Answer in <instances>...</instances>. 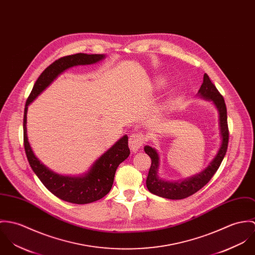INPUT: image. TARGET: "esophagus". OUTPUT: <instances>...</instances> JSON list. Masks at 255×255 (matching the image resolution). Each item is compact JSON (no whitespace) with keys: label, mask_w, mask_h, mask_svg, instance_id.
<instances>
[{"label":"esophagus","mask_w":255,"mask_h":255,"mask_svg":"<svg viewBox=\"0 0 255 255\" xmlns=\"http://www.w3.org/2000/svg\"><path fill=\"white\" fill-rule=\"evenodd\" d=\"M144 141V135L141 133H134L129 138V147L133 152H137Z\"/></svg>","instance_id":"34e87169"}]
</instances>
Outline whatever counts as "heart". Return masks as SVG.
Wrapping results in <instances>:
<instances>
[{"mask_svg": "<svg viewBox=\"0 0 255 255\" xmlns=\"http://www.w3.org/2000/svg\"><path fill=\"white\" fill-rule=\"evenodd\" d=\"M163 83H164V80H163V79H160V80L158 81V84H159V85H163Z\"/></svg>", "mask_w": 255, "mask_h": 255, "instance_id": "heart-1", "label": "heart"}]
</instances>
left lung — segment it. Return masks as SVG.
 I'll use <instances>...</instances> for the list:
<instances>
[{
	"label": "left lung",
	"mask_w": 255,
	"mask_h": 255,
	"mask_svg": "<svg viewBox=\"0 0 255 255\" xmlns=\"http://www.w3.org/2000/svg\"><path fill=\"white\" fill-rule=\"evenodd\" d=\"M198 94L201 98L213 102L219 113V127L222 137L221 146L210 164L199 174L188 178L182 182H165L161 180L157 175L159 166V156L157 151L155 148L149 145H145L143 148L144 152L148 154L151 159V165L146 178V188L153 195L169 199H182L196 194L210 181V179L219 168L226 154L229 141V129L224 98L219 93L215 85L211 82L209 76L206 73L203 75V83L200 86Z\"/></svg>",
	"instance_id": "left-lung-1"
}]
</instances>
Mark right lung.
Listing matches in <instances>:
<instances>
[{
    "label": "right lung",
    "instance_id": "1",
    "mask_svg": "<svg viewBox=\"0 0 255 255\" xmlns=\"http://www.w3.org/2000/svg\"><path fill=\"white\" fill-rule=\"evenodd\" d=\"M105 57V55H87L80 53L58 58L41 73L33 86L25 104L23 116V141L29 164L43 185L53 195L71 203L85 204L94 202L110 193L114 184L115 171L118 165L130 154L128 137L125 135L116 141L109 150L96 160L85 175L79 177L62 176L46 167L35 156L27 137V109L29 105L64 70L76 65L93 64L102 60Z\"/></svg>",
    "mask_w": 255,
    "mask_h": 255
}]
</instances>
